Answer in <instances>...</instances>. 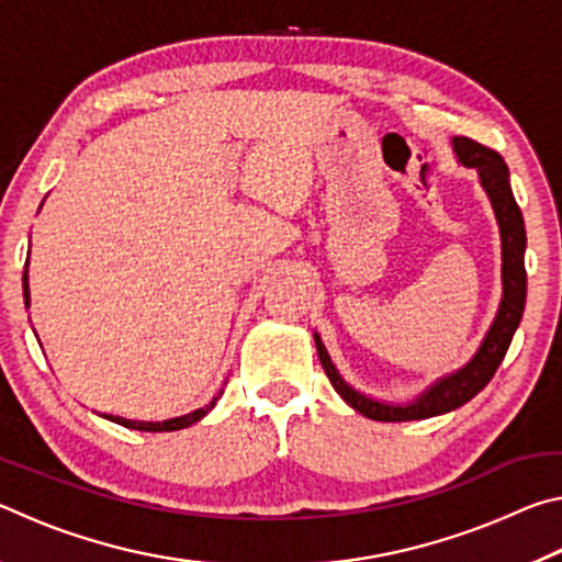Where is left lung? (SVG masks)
<instances>
[{"mask_svg": "<svg viewBox=\"0 0 562 562\" xmlns=\"http://www.w3.org/2000/svg\"><path fill=\"white\" fill-rule=\"evenodd\" d=\"M453 150L463 166L479 170L481 186L486 188L493 211H496L498 217L503 240V300L498 315L493 319L486 339H483L481 349L475 351V357L469 364L459 369L456 374L441 379V382H436L429 392H424L416 402L406 406L382 404L355 392V389L337 374L325 345H322V339L315 335L317 355L322 367H325L329 384L335 386V392L345 398L355 412L367 418H374V422H414V418H429L453 412V408L471 402V398L491 382L493 374H496L498 364L510 347V339L520 325L522 307H526V262H522V255H526V225H522L520 207L516 203V198H513V190L508 183V166L503 164V158L496 150L465 136L453 138Z\"/></svg>", "mask_w": 562, "mask_h": 562, "instance_id": "obj_1", "label": "left lung"}]
</instances>
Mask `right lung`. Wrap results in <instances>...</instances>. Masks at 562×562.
<instances>
[{
	"label": "right lung",
	"instance_id": "add662e5",
	"mask_svg": "<svg viewBox=\"0 0 562 562\" xmlns=\"http://www.w3.org/2000/svg\"><path fill=\"white\" fill-rule=\"evenodd\" d=\"M24 302L30 304V282H26V270H24ZM215 406V402H211V406L205 408H195V412H190L186 416H178V418H168V422H131V418H121V416H109L111 422H116L121 426H126V429H136V431H178V429H186V426L201 422V418L211 412Z\"/></svg>",
	"mask_w": 562,
	"mask_h": 562
}]
</instances>
